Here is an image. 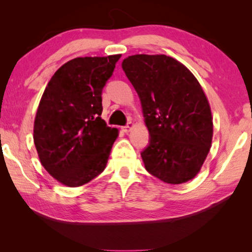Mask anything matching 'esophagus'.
Instances as JSON below:
<instances>
[{
    "label": "esophagus",
    "mask_w": 252,
    "mask_h": 252,
    "mask_svg": "<svg viewBox=\"0 0 252 252\" xmlns=\"http://www.w3.org/2000/svg\"><path fill=\"white\" fill-rule=\"evenodd\" d=\"M133 127H134V124H133L132 122H129L128 124H127V125H126V126H124V127H122V129H123V130H124V132H125V133H128V132H129V130L133 128Z\"/></svg>",
    "instance_id": "34e87169"
}]
</instances>
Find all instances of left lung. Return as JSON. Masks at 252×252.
<instances>
[{
  "label": "left lung",
  "instance_id": "left-lung-1",
  "mask_svg": "<svg viewBox=\"0 0 252 252\" xmlns=\"http://www.w3.org/2000/svg\"><path fill=\"white\" fill-rule=\"evenodd\" d=\"M122 67L139 95L150 134L141 153L146 170L170 185L194 179L213 136L211 108L198 80L166 55H133Z\"/></svg>",
  "mask_w": 252,
  "mask_h": 252
}]
</instances>
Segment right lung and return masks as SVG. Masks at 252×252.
I'll use <instances>...</instances> for the list:
<instances>
[{"label": "right lung", "instance_id": "1", "mask_svg": "<svg viewBox=\"0 0 252 252\" xmlns=\"http://www.w3.org/2000/svg\"><path fill=\"white\" fill-rule=\"evenodd\" d=\"M120 57L68 61L44 89L33 139L42 166L62 185L79 187L104 171L119 130L101 118L102 89Z\"/></svg>", "mask_w": 252, "mask_h": 252}]
</instances>
